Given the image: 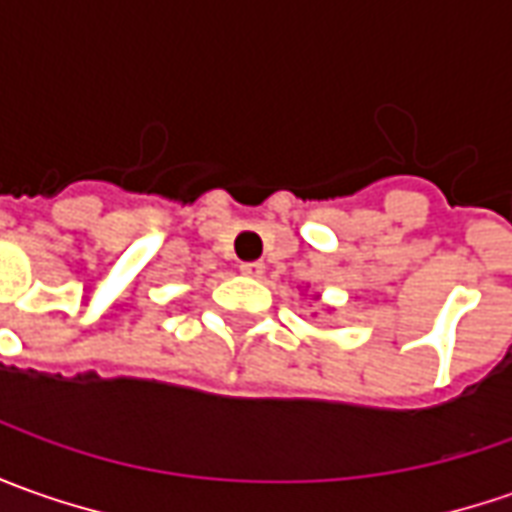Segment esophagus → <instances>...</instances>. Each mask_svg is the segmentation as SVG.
<instances>
[{"label":"esophagus","mask_w":512,"mask_h":512,"mask_svg":"<svg viewBox=\"0 0 512 512\" xmlns=\"http://www.w3.org/2000/svg\"><path fill=\"white\" fill-rule=\"evenodd\" d=\"M240 272L246 274V277H263L266 266L260 260H252V263H240Z\"/></svg>","instance_id":"1"}]
</instances>
